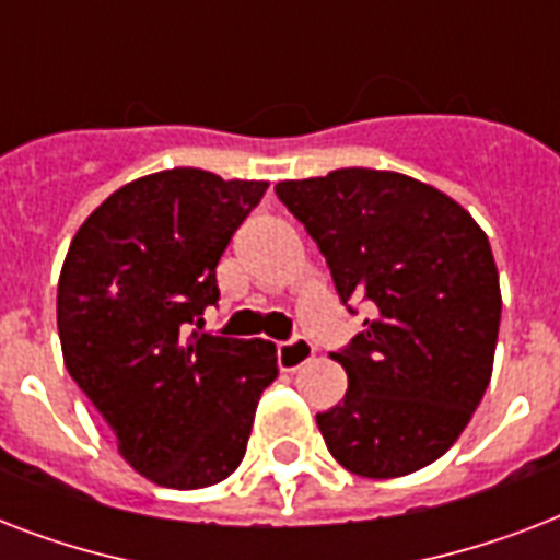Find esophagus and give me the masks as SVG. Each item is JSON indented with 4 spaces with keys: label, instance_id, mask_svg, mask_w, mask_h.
<instances>
[{
    "label": "esophagus",
    "instance_id": "1",
    "mask_svg": "<svg viewBox=\"0 0 560 560\" xmlns=\"http://www.w3.org/2000/svg\"><path fill=\"white\" fill-rule=\"evenodd\" d=\"M314 342L305 337H293L288 342H279V369L281 372H296L314 358Z\"/></svg>",
    "mask_w": 560,
    "mask_h": 560
}]
</instances>
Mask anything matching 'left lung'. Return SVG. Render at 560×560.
Returning a JSON list of instances; mask_svg holds the SVG:
<instances>
[{
	"label": "left lung",
	"mask_w": 560,
	"mask_h": 560,
	"mask_svg": "<svg viewBox=\"0 0 560 560\" xmlns=\"http://www.w3.org/2000/svg\"><path fill=\"white\" fill-rule=\"evenodd\" d=\"M276 194L325 255L342 305L372 302L366 328L331 351L349 392L316 416L328 451L369 479L424 468L451 451L491 381L503 299L486 232L447 194L395 171L340 168Z\"/></svg>",
	"instance_id": "obj_1"
}]
</instances>
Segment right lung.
<instances>
[{
    "label": "right lung",
    "instance_id": "1",
    "mask_svg": "<svg viewBox=\"0 0 560 560\" xmlns=\"http://www.w3.org/2000/svg\"><path fill=\"white\" fill-rule=\"evenodd\" d=\"M267 191L200 168L148 174L83 220L57 281L63 363L156 486H214L241 465L276 346L194 331L218 261Z\"/></svg>",
    "mask_w": 560,
    "mask_h": 560
}]
</instances>
